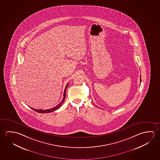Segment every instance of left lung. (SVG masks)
Wrapping results in <instances>:
<instances>
[{
  "instance_id": "left-lung-1",
  "label": "left lung",
  "mask_w": 160,
  "mask_h": 160,
  "mask_svg": "<svg viewBox=\"0 0 160 160\" xmlns=\"http://www.w3.org/2000/svg\"><path fill=\"white\" fill-rule=\"evenodd\" d=\"M140 78H141V76H140ZM140 82H141V79H140Z\"/></svg>"
}]
</instances>
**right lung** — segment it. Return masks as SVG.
Returning a JSON list of instances; mask_svg holds the SVG:
<instances>
[{"instance_id":"add662e5","label":"right lung","mask_w":160,"mask_h":160,"mask_svg":"<svg viewBox=\"0 0 160 160\" xmlns=\"http://www.w3.org/2000/svg\"><path fill=\"white\" fill-rule=\"evenodd\" d=\"M68 84L66 85V87H65V91H64V93H63V99L62 100V101L58 105H56V107H55L52 108H51V109H46V110H42V109H34V108H32L30 107L32 109H33V110H34V111H36V112H37L38 113H51V112H54L55 110H58V109H59L60 108L61 106L62 105V104L63 103V102H64V100H65V99L66 98V89L68 88Z\"/></svg>"}]
</instances>
